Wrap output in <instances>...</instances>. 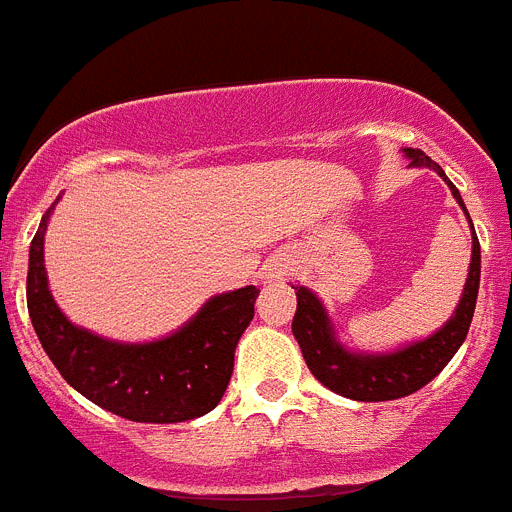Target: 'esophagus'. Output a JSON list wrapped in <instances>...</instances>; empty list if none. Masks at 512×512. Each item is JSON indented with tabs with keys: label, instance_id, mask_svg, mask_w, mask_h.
I'll return each mask as SVG.
<instances>
[{
	"label": "esophagus",
	"instance_id": "34e87169",
	"mask_svg": "<svg viewBox=\"0 0 512 512\" xmlns=\"http://www.w3.org/2000/svg\"><path fill=\"white\" fill-rule=\"evenodd\" d=\"M287 271H289V261L277 259V261H271L269 269H266V274H269V279H282Z\"/></svg>",
	"mask_w": 512,
	"mask_h": 512
}]
</instances>
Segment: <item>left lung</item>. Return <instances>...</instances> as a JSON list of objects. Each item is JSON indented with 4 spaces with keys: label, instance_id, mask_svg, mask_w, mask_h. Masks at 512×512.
I'll return each instance as SVG.
<instances>
[{
    "label": "left lung",
    "instance_id": "left-lung-1",
    "mask_svg": "<svg viewBox=\"0 0 512 512\" xmlns=\"http://www.w3.org/2000/svg\"><path fill=\"white\" fill-rule=\"evenodd\" d=\"M402 153L410 158V166H425V169H433L438 176H443V182L449 184L454 200L459 202L461 210L467 212L459 189L449 182V176L443 174L436 161H431L420 148H405ZM469 225H472V220H469ZM479 266H482V256H479V241L472 225V264H469L467 284H464V292H461L454 315L433 336L408 343V346L390 351V354L348 351L338 341L336 328L330 323L328 312H325L323 302L315 297V292H310L307 287H295L297 312L295 320H292V333L300 343L302 356H305V364L312 377L325 384L328 390L336 392V395L361 402L397 400V397L418 392L433 377H438V372L454 359V354L467 338L474 305H477Z\"/></svg>",
    "mask_w": 512,
    "mask_h": 512
}]
</instances>
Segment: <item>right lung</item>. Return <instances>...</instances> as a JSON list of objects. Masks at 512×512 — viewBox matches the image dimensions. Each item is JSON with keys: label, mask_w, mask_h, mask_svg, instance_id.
Returning a JSON list of instances; mask_svg holds the SVG:
<instances>
[{"label": "right lung", "mask_w": 512, "mask_h": 512, "mask_svg": "<svg viewBox=\"0 0 512 512\" xmlns=\"http://www.w3.org/2000/svg\"><path fill=\"white\" fill-rule=\"evenodd\" d=\"M56 202L30 243L27 310L61 377L94 405L135 423H184L210 413L228 390L235 346L253 320L259 289L210 297L189 323L151 343L94 336L58 310L48 289L43 243Z\"/></svg>", "instance_id": "1"}]
</instances>
